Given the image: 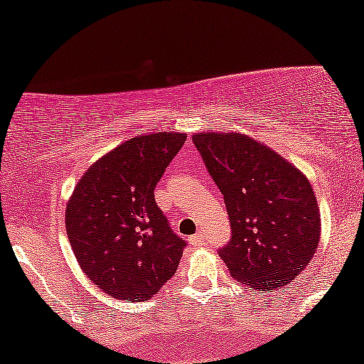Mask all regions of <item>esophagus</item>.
<instances>
[{
  "mask_svg": "<svg viewBox=\"0 0 364 364\" xmlns=\"http://www.w3.org/2000/svg\"><path fill=\"white\" fill-rule=\"evenodd\" d=\"M203 242H205V235H203L202 232H197L196 235L191 237L192 245H203Z\"/></svg>",
  "mask_w": 364,
  "mask_h": 364,
  "instance_id": "obj_1",
  "label": "esophagus"
}]
</instances>
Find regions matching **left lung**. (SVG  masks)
Here are the masks:
<instances>
[{
  "instance_id": "obj_1",
  "label": "left lung",
  "mask_w": 364,
  "mask_h": 364,
  "mask_svg": "<svg viewBox=\"0 0 364 364\" xmlns=\"http://www.w3.org/2000/svg\"><path fill=\"white\" fill-rule=\"evenodd\" d=\"M192 141L225 200L232 238L220 257L230 275L260 293L290 285L320 243L310 181L247 134L197 132Z\"/></svg>"
}]
</instances>
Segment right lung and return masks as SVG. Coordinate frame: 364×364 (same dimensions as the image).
<instances>
[{
	"label": "right lung",
	"instance_id": "right-lung-1",
	"mask_svg": "<svg viewBox=\"0 0 364 364\" xmlns=\"http://www.w3.org/2000/svg\"><path fill=\"white\" fill-rule=\"evenodd\" d=\"M187 134L151 132L91 164L66 203V232L89 280L112 298L146 301L171 280L186 242L172 233L154 188Z\"/></svg>",
	"mask_w": 364,
	"mask_h": 364
}]
</instances>
